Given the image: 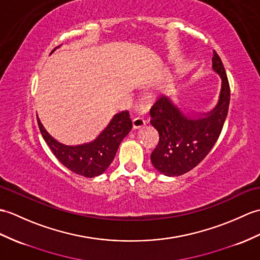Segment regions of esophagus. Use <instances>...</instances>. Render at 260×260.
Instances as JSON below:
<instances>
[{"label":"esophagus","instance_id":"34e87169","mask_svg":"<svg viewBox=\"0 0 260 260\" xmlns=\"http://www.w3.org/2000/svg\"><path fill=\"white\" fill-rule=\"evenodd\" d=\"M132 125H133V129H138L142 128L145 125V120L142 117H135L132 120Z\"/></svg>","mask_w":260,"mask_h":260}]
</instances>
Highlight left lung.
Segmentation results:
<instances>
[{
	"label": "left lung",
	"instance_id": "1",
	"mask_svg": "<svg viewBox=\"0 0 260 260\" xmlns=\"http://www.w3.org/2000/svg\"><path fill=\"white\" fill-rule=\"evenodd\" d=\"M213 70L221 78L219 100L213 111L187 115L167 96H161L150 108V124L159 134L150 160L166 176H180L201 162L218 140L228 113L231 88L221 59L214 51Z\"/></svg>",
	"mask_w": 260,
	"mask_h": 260
}]
</instances>
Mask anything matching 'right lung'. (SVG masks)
Here are the masks:
<instances>
[{"mask_svg":"<svg viewBox=\"0 0 260 260\" xmlns=\"http://www.w3.org/2000/svg\"><path fill=\"white\" fill-rule=\"evenodd\" d=\"M56 48H54L51 54ZM38 123L42 136L55 157L71 172L87 178L99 176L107 170L115 157L120 142L132 129L129 113L123 111L114 115L95 140L86 144L70 146L54 140L42 125L39 117Z\"/></svg>","mask_w":260,"mask_h":260,"instance_id":"obj_1","label":"right lung"}]
</instances>
